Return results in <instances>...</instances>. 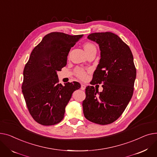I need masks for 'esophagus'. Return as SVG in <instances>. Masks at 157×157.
Masks as SVG:
<instances>
[{
    "instance_id": "1",
    "label": "esophagus",
    "mask_w": 157,
    "mask_h": 157,
    "mask_svg": "<svg viewBox=\"0 0 157 157\" xmlns=\"http://www.w3.org/2000/svg\"><path fill=\"white\" fill-rule=\"evenodd\" d=\"M82 90H85L86 89V86L85 85H84V84H82L81 85V88H80Z\"/></svg>"
}]
</instances>
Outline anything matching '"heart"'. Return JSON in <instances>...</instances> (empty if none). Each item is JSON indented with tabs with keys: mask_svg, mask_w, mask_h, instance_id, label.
Masks as SVG:
<instances>
[{
	"mask_svg": "<svg viewBox=\"0 0 157 157\" xmlns=\"http://www.w3.org/2000/svg\"><path fill=\"white\" fill-rule=\"evenodd\" d=\"M84 49L86 52V54H87L89 52H90L91 51H93L94 49H96V47L94 46V44H93L90 42H86L84 44ZM76 73H77V75L78 77L82 78H84L86 77V74L84 71H83L81 69H77L76 70Z\"/></svg>",
	"mask_w": 157,
	"mask_h": 157,
	"instance_id": "1",
	"label": "heart"
}]
</instances>
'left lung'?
<instances>
[{"label":"left lung","instance_id":"obj_1","mask_svg":"<svg viewBox=\"0 0 157 157\" xmlns=\"http://www.w3.org/2000/svg\"><path fill=\"white\" fill-rule=\"evenodd\" d=\"M87 39L96 42L101 58L90 84L86 89L83 112L88 121L100 125L112 124L124 112L134 91L136 70L132 52L119 36L112 32L93 33Z\"/></svg>","mask_w":157,"mask_h":157}]
</instances>
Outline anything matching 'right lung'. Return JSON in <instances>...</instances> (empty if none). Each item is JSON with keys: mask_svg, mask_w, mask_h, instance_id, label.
Wrapping results in <instances>:
<instances>
[{"mask_svg": "<svg viewBox=\"0 0 157 157\" xmlns=\"http://www.w3.org/2000/svg\"><path fill=\"white\" fill-rule=\"evenodd\" d=\"M82 36L61 32L46 35L33 49L26 64L22 93L30 115L41 125L60 122L73 93L80 88L77 82L64 86L58 84L57 72L67 65L71 48Z\"/></svg>", "mask_w": 157, "mask_h": 157, "instance_id": "obj_1", "label": "right lung"}]
</instances>
